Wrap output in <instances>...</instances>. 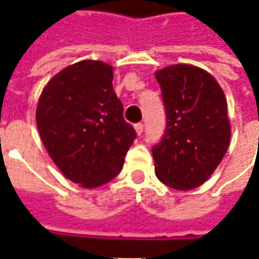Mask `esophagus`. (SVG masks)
<instances>
[{
	"label": "esophagus",
	"mask_w": 259,
	"mask_h": 259,
	"mask_svg": "<svg viewBox=\"0 0 259 259\" xmlns=\"http://www.w3.org/2000/svg\"><path fill=\"white\" fill-rule=\"evenodd\" d=\"M134 128H135V133H137V135H141L143 134V131H144V125L141 124H135L134 125Z\"/></svg>",
	"instance_id": "1"
}]
</instances>
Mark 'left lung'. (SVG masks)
I'll list each match as a JSON object with an SVG mask.
<instances>
[{"mask_svg": "<svg viewBox=\"0 0 259 259\" xmlns=\"http://www.w3.org/2000/svg\"><path fill=\"white\" fill-rule=\"evenodd\" d=\"M167 128L153 147L155 176L177 190L196 189L212 176L231 141L228 104L218 80L202 67L171 65L155 72Z\"/></svg>", "mask_w": 259, "mask_h": 259, "instance_id": "obj_1", "label": "left lung"}]
</instances>
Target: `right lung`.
<instances>
[{
  "label": "right lung",
  "mask_w": 259,
  "mask_h": 259,
  "mask_svg": "<svg viewBox=\"0 0 259 259\" xmlns=\"http://www.w3.org/2000/svg\"><path fill=\"white\" fill-rule=\"evenodd\" d=\"M114 67L82 60L55 75L35 109L40 138L66 179L95 189L115 179L135 140L115 94Z\"/></svg>",
  "instance_id": "obj_1"
}]
</instances>
